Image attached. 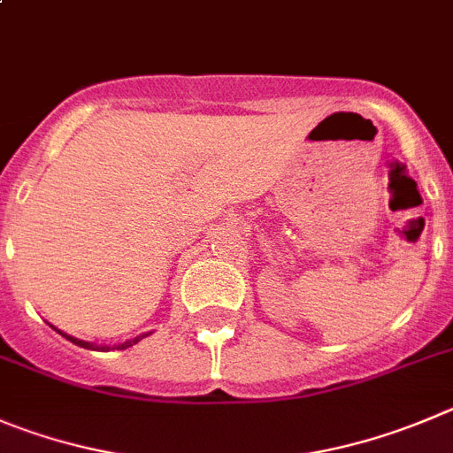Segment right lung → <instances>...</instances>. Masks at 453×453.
Instances as JSON below:
<instances>
[{
  "instance_id": "obj_1",
  "label": "right lung",
  "mask_w": 453,
  "mask_h": 453,
  "mask_svg": "<svg viewBox=\"0 0 453 453\" xmlns=\"http://www.w3.org/2000/svg\"><path fill=\"white\" fill-rule=\"evenodd\" d=\"M49 326L53 328V331H58V333H60L62 337H66V340H69V342H73L75 346H82V349H88V350H113V349H116V350H125V349H129V346L138 344V342H141L142 337L151 335V331H150V333H142V335L134 337V340H127V342H120V344H113V346H109V344H93V342H87V340H78V337L69 335V333L60 331V328H55L53 324H49Z\"/></svg>"
}]
</instances>
